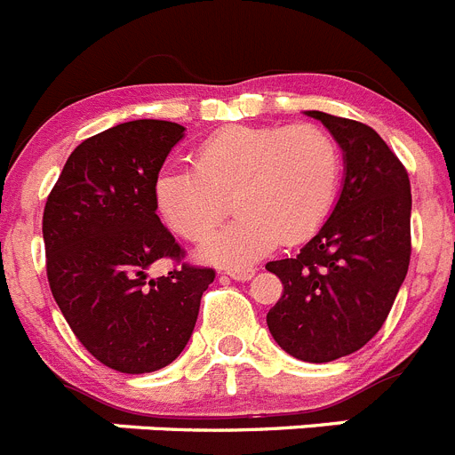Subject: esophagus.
Instances as JSON below:
<instances>
[{
    "mask_svg": "<svg viewBox=\"0 0 455 455\" xmlns=\"http://www.w3.org/2000/svg\"><path fill=\"white\" fill-rule=\"evenodd\" d=\"M224 274L231 278H235V281H249V278L256 274V269L253 267H227L224 269Z\"/></svg>",
    "mask_w": 455,
    "mask_h": 455,
    "instance_id": "34e87169",
    "label": "esophagus"
}]
</instances>
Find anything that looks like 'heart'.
Wrapping results in <instances>:
<instances>
[{
  "label": "heart",
  "instance_id": "1",
  "mask_svg": "<svg viewBox=\"0 0 455 455\" xmlns=\"http://www.w3.org/2000/svg\"><path fill=\"white\" fill-rule=\"evenodd\" d=\"M338 142L315 124L227 126L195 151V167H165L154 197L167 227L202 240L234 197L241 218L202 243L206 263L244 267L281 240L297 244L329 218L338 197Z\"/></svg>",
  "mask_w": 455,
  "mask_h": 455
}]
</instances>
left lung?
<instances>
[{
	"label": "left lung",
	"mask_w": 455,
	"mask_h": 455,
	"mask_svg": "<svg viewBox=\"0 0 455 455\" xmlns=\"http://www.w3.org/2000/svg\"><path fill=\"white\" fill-rule=\"evenodd\" d=\"M342 149L338 202L294 258L267 272L283 297L267 313L276 345L306 363L365 347L386 322L411 263V181L386 140L363 122L306 110Z\"/></svg>",
	"instance_id": "1"
}]
</instances>
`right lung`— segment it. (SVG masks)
I'll use <instances>...</instances> for the list:
<instances>
[{"instance_id":"add662e5","label":"right lung","mask_w":455,"mask_h":455,"mask_svg":"<svg viewBox=\"0 0 455 455\" xmlns=\"http://www.w3.org/2000/svg\"><path fill=\"white\" fill-rule=\"evenodd\" d=\"M186 126L133 120L81 142L44 204L47 278L81 345L106 367L147 374L177 360L215 272L181 267L149 278L183 251L156 215L154 183Z\"/></svg>"}]
</instances>
